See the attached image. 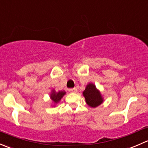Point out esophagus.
I'll use <instances>...</instances> for the list:
<instances>
[{
  "label": "esophagus",
  "mask_w": 148,
  "mask_h": 148,
  "mask_svg": "<svg viewBox=\"0 0 148 148\" xmlns=\"http://www.w3.org/2000/svg\"><path fill=\"white\" fill-rule=\"evenodd\" d=\"M69 92H71V93H75V92H77V88H71V89H69Z\"/></svg>",
  "instance_id": "34e87169"
}]
</instances>
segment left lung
I'll use <instances>...</instances> for the list:
<instances>
[{"label":"left lung","instance_id":"obj_1","mask_svg":"<svg viewBox=\"0 0 148 148\" xmlns=\"http://www.w3.org/2000/svg\"><path fill=\"white\" fill-rule=\"evenodd\" d=\"M83 95L84 96L86 102L89 107H97L103 102L102 97L96 86L93 84H89L84 91Z\"/></svg>","mask_w":148,"mask_h":148}]
</instances>
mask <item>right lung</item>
<instances>
[{
  "instance_id": "1",
  "label": "right lung",
  "mask_w": 148,
  "mask_h": 148,
  "mask_svg": "<svg viewBox=\"0 0 148 148\" xmlns=\"http://www.w3.org/2000/svg\"><path fill=\"white\" fill-rule=\"evenodd\" d=\"M66 94L64 91H60L59 92H56L54 90L52 91L51 94V99H52L53 102L57 103L61 100L63 96Z\"/></svg>"
}]
</instances>
